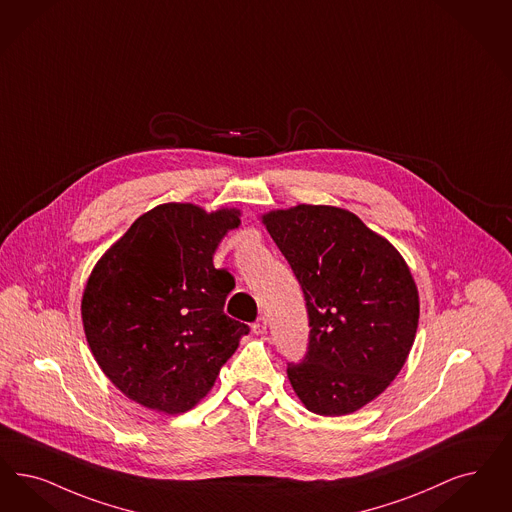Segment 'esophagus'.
<instances>
[{"instance_id": "obj_1", "label": "esophagus", "mask_w": 512, "mask_h": 512, "mask_svg": "<svg viewBox=\"0 0 512 512\" xmlns=\"http://www.w3.org/2000/svg\"><path fill=\"white\" fill-rule=\"evenodd\" d=\"M253 333L255 335H263V333H266V318L265 316H261L255 324H253Z\"/></svg>"}]
</instances>
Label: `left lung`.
<instances>
[{
    "label": "left lung",
    "mask_w": 512,
    "mask_h": 512,
    "mask_svg": "<svg viewBox=\"0 0 512 512\" xmlns=\"http://www.w3.org/2000/svg\"><path fill=\"white\" fill-rule=\"evenodd\" d=\"M261 221L307 301V356L287 366L291 387L318 415L364 408L396 379L415 341L419 291L408 263L343 207L299 204Z\"/></svg>",
    "instance_id": "obj_1"
}]
</instances>
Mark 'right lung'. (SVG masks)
<instances>
[{
  "mask_svg": "<svg viewBox=\"0 0 512 512\" xmlns=\"http://www.w3.org/2000/svg\"><path fill=\"white\" fill-rule=\"evenodd\" d=\"M242 211L156 205L104 251L83 289L87 345L112 385L167 415L194 408L249 333L225 314L234 280L213 266Z\"/></svg>",
  "mask_w": 512,
  "mask_h": 512,
  "instance_id": "1",
  "label": "right lung"
}]
</instances>
